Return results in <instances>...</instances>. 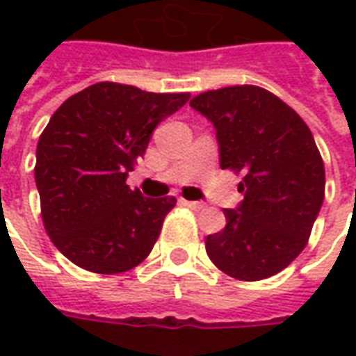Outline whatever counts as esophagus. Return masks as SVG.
Instances as JSON below:
<instances>
[{"mask_svg":"<svg viewBox=\"0 0 356 356\" xmlns=\"http://www.w3.org/2000/svg\"><path fill=\"white\" fill-rule=\"evenodd\" d=\"M183 206H186L188 209H194V211H200V209L206 208L204 202H196V200H183Z\"/></svg>","mask_w":356,"mask_h":356,"instance_id":"34e87169","label":"esophagus"}]
</instances>
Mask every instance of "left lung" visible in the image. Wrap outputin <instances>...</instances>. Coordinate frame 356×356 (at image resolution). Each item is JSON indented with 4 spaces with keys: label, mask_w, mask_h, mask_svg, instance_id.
<instances>
[{
    "label": "left lung",
    "mask_w": 356,
    "mask_h": 356,
    "mask_svg": "<svg viewBox=\"0 0 356 356\" xmlns=\"http://www.w3.org/2000/svg\"><path fill=\"white\" fill-rule=\"evenodd\" d=\"M191 106L216 127L223 170L242 173L244 200L223 209V231L206 252L225 275L254 282L298 257L324 200V162L298 112L257 86H231L194 97Z\"/></svg>",
    "instance_id": "obj_1"
}]
</instances>
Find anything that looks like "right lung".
<instances>
[{"label":"right lung","instance_id":"add662e5","mask_svg":"<svg viewBox=\"0 0 356 356\" xmlns=\"http://www.w3.org/2000/svg\"><path fill=\"white\" fill-rule=\"evenodd\" d=\"M191 93H148L101 81L66 99L35 150L43 227L74 265L118 275L147 259L175 196L145 198L125 185L163 118Z\"/></svg>","mask_w":356,"mask_h":356}]
</instances>
